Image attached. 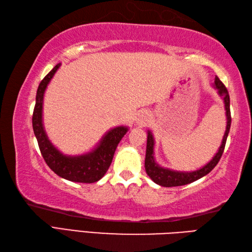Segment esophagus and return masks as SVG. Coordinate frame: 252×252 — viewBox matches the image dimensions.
<instances>
[{"label":"esophagus","instance_id":"34e87169","mask_svg":"<svg viewBox=\"0 0 252 252\" xmlns=\"http://www.w3.org/2000/svg\"><path fill=\"white\" fill-rule=\"evenodd\" d=\"M149 117H151V115H149L148 111H141L140 114H138L137 119H136L137 126H145L149 121Z\"/></svg>","mask_w":252,"mask_h":252}]
</instances>
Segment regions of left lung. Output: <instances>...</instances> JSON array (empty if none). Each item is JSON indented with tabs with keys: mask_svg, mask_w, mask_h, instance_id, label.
I'll return each instance as SVG.
<instances>
[{
	"mask_svg": "<svg viewBox=\"0 0 252 252\" xmlns=\"http://www.w3.org/2000/svg\"><path fill=\"white\" fill-rule=\"evenodd\" d=\"M213 88L218 91V94L221 96L224 101V108H225L226 114V129L224 132V136L220 147H219L217 154L213 156V158L203 165L202 168L190 171V172H185V171H175L168 168H163L158 162H156L155 159V140L152 131H147V146H146V157H145V170L147 175L151 178L155 183L164 186V187H173V186H182L192 183L197 180L201 179L202 176L207 175L209 172H211L212 169L216 167L218 162L220 161L222 154L224 152V147H225L226 138L229 133V127H231V110H229V95L227 90L225 88L220 79L216 77L215 83H213Z\"/></svg>",
	"mask_w": 252,
	"mask_h": 252,
	"instance_id": "obj_1",
	"label": "left lung"
}]
</instances>
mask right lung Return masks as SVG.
<instances>
[{"instance_id":"right-lung-1","label":"right lung","mask_w":252,"mask_h":252,"mask_svg":"<svg viewBox=\"0 0 252 252\" xmlns=\"http://www.w3.org/2000/svg\"><path fill=\"white\" fill-rule=\"evenodd\" d=\"M61 65V63H57L42 80L37 88L32 116L33 132L46 164L58 176L78 183H94L103 178L109 169L118 144L129 131V127L126 126L112 127L105 133L92 151L82 155H65L55 147L47 136L43 126V99L47 85Z\"/></svg>"}]
</instances>
